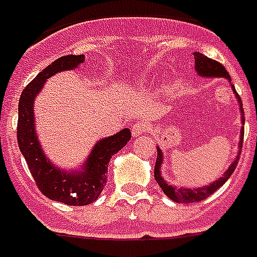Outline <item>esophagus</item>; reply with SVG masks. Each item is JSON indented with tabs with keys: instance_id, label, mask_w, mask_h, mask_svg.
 Masks as SVG:
<instances>
[{
	"instance_id": "esophagus-1",
	"label": "esophagus",
	"mask_w": 257,
	"mask_h": 257,
	"mask_svg": "<svg viewBox=\"0 0 257 257\" xmlns=\"http://www.w3.org/2000/svg\"><path fill=\"white\" fill-rule=\"evenodd\" d=\"M131 131H133V136L134 137H140L148 131V124L145 121H137L136 124L131 127Z\"/></svg>"
}]
</instances>
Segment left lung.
<instances>
[{"label":"left lung","instance_id":"left-lung-1","mask_svg":"<svg viewBox=\"0 0 257 257\" xmlns=\"http://www.w3.org/2000/svg\"><path fill=\"white\" fill-rule=\"evenodd\" d=\"M195 57V70L198 71V74L202 77H217V78H226L230 82V76L226 71V69L217 61H213L210 58L204 57L203 54L200 53H194ZM233 88V85H231ZM234 90V89H233ZM236 93V97L240 104V111H241V123L244 124L245 117H244V109H242V103H241L240 96ZM242 140H244V127H241L240 131V142H238V148H242ZM241 152L238 150V154L234 158V161L230 164V167L227 168L226 172L223 173L222 177H219L218 180L214 183H210V186H203V187H196V188H177V187L169 184L167 181L164 180V177L161 176V167L164 163V156L163 150L157 148V161H156V167H154V179L158 183V186L161 187V190L164 191V194L167 195L169 199H172L176 203H195V202H200V200L209 198L210 195L214 194L215 191L222 187L227 181V179L233 175L234 169H236L237 164H238V158H240Z\"/></svg>","mask_w":257,"mask_h":257}]
</instances>
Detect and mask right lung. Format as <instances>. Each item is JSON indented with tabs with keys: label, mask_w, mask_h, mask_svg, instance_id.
Masks as SVG:
<instances>
[{
	"label": "right lung",
	"mask_w": 257,
	"mask_h": 257,
	"mask_svg": "<svg viewBox=\"0 0 257 257\" xmlns=\"http://www.w3.org/2000/svg\"><path fill=\"white\" fill-rule=\"evenodd\" d=\"M84 61V55L58 58L27 85L19 101L17 142L31 175L44 196L69 206H86L99 198L107 183L109 160L126 146L127 141L131 138L130 130L123 128L113 136L100 140L93 146L84 165L76 171L57 168L46 157L35 131L34 101L36 94L50 77L59 71L77 69Z\"/></svg>",
	"instance_id": "right-lung-1"
}]
</instances>
